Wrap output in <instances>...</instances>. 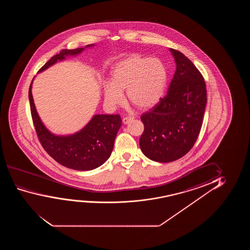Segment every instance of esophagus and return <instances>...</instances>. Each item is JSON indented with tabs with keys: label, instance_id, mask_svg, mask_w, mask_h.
Returning <instances> with one entry per match:
<instances>
[{
	"label": "esophagus",
	"instance_id": "esophagus-1",
	"mask_svg": "<svg viewBox=\"0 0 250 250\" xmlns=\"http://www.w3.org/2000/svg\"><path fill=\"white\" fill-rule=\"evenodd\" d=\"M133 120L134 117H125V118H123V123L125 124V125H127V124L130 123V122H131Z\"/></svg>",
	"mask_w": 250,
	"mask_h": 250
}]
</instances>
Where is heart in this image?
I'll return each mask as SVG.
<instances>
[{"label": "heart", "mask_w": 250, "mask_h": 250, "mask_svg": "<svg viewBox=\"0 0 250 250\" xmlns=\"http://www.w3.org/2000/svg\"><path fill=\"white\" fill-rule=\"evenodd\" d=\"M112 82L103 86L107 106L116 107L124 103L123 91L130 103L140 109L155 106L163 96L167 71L157 58L132 55L117 63L112 72Z\"/></svg>", "instance_id": "1"}]
</instances>
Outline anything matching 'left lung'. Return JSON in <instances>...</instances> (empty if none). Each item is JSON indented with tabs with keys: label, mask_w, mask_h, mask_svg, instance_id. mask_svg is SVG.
Returning <instances> with one entry per match:
<instances>
[{
	"label": "left lung",
	"mask_w": 250,
	"mask_h": 250,
	"mask_svg": "<svg viewBox=\"0 0 250 250\" xmlns=\"http://www.w3.org/2000/svg\"><path fill=\"white\" fill-rule=\"evenodd\" d=\"M170 51L177 66L167 94L141 116L144 125L141 150L161 163L178 160L191 149L202 128L207 103L202 73L181 52Z\"/></svg>",
	"instance_id": "obj_1"
}]
</instances>
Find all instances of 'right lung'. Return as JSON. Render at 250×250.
Listing matches in <instances>:
<instances>
[{"mask_svg": "<svg viewBox=\"0 0 250 250\" xmlns=\"http://www.w3.org/2000/svg\"><path fill=\"white\" fill-rule=\"evenodd\" d=\"M93 46L87 45L85 48ZM83 48L62 49L53 56L38 72H42L68 55H79ZM31 85L29 100L31 117L42 146L55 161L78 171H90L105 163L113 151L118 130L121 127L119 114H96L82 130L70 136H56L44 126L36 110Z\"/></svg>", "mask_w": 250, "mask_h": 250, "instance_id": "obj_1", "label": "right lung"}]
</instances>
